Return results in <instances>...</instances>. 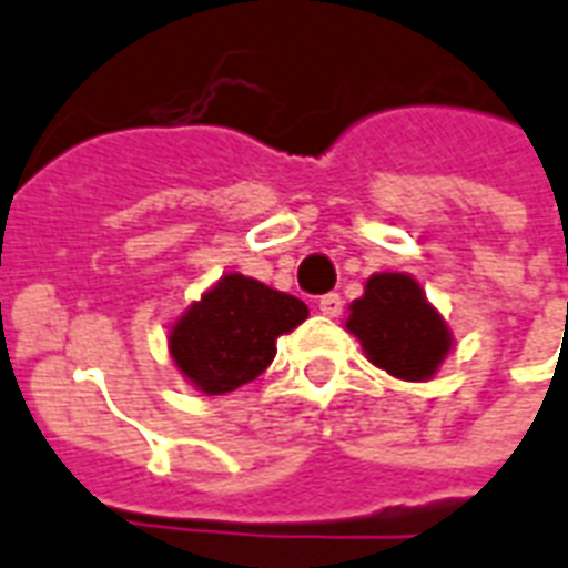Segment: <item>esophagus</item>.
I'll list each match as a JSON object with an SVG mask.
<instances>
[{
  "mask_svg": "<svg viewBox=\"0 0 568 568\" xmlns=\"http://www.w3.org/2000/svg\"><path fill=\"white\" fill-rule=\"evenodd\" d=\"M316 307H320V314L323 316H341V311H344V298L337 296V293H325V296H320Z\"/></svg>",
  "mask_w": 568,
  "mask_h": 568,
  "instance_id": "esophagus-1",
  "label": "esophagus"
}]
</instances>
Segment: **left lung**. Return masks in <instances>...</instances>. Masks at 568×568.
<instances>
[{
    "instance_id": "obj_1",
    "label": "left lung",
    "mask_w": 568,
    "mask_h": 568,
    "mask_svg": "<svg viewBox=\"0 0 568 568\" xmlns=\"http://www.w3.org/2000/svg\"><path fill=\"white\" fill-rule=\"evenodd\" d=\"M344 328L367 362L406 382L433 379L453 349L450 325L408 272H376L349 305Z\"/></svg>"
}]
</instances>
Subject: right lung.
<instances>
[{
	"mask_svg": "<svg viewBox=\"0 0 568 568\" xmlns=\"http://www.w3.org/2000/svg\"><path fill=\"white\" fill-rule=\"evenodd\" d=\"M305 320L302 298L227 272L174 320L169 328L171 362L206 397L231 394L257 379L278 353L281 334Z\"/></svg>",
	"mask_w": 568,
	"mask_h": 568,
	"instance_id": "right-lung-1",
	"label": "right lung"
}]
</instances>
